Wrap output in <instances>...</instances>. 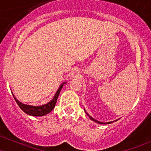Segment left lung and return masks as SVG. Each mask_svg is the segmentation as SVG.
Here are the masks:
<instances>
[{"label":"left lung","mask_w":151,"mask_h":151,"mask_svg":"<svg viewBox=\"0 0 151 151\" xmlns=\"http://www.w3.org/2000/svg\"><path fill=\"white\" fill-rule=\"evenodd\" d=\"M85 112H86V114H87V116H89V118H90V119H91V120H92L93 121H94V122H96V123H97V124H111L112 122H113V121H110V122H106V123H103V122H100V121H97V120H96V119H93L92 117L91 116H90L89 115V114H87V112L86 111H85ZM118 121V119H116V120H115V121Z\"/></svg>","instance_id":"obj_1"}]
</instances>
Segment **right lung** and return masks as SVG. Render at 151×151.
I'll return each mask as SVG.
<instances>
[{"label": "right lung", "instance_id": "right-lung-1", "mask_svg": "<svg viewBox=\"0 0 151 151\" xmlns=\"http://www.w3.org/2000/svg\"><path fill=\"white\" fill-rule=\"evenodd\" d=\"M67 81L65 82L62 83L59 86L58 89L57 90L56 93H55V96L52 98V99L51 101L48 102V103L45 104L40 105V106H32V105H28V104H25L20 102L19 100L17 99L15 97L14 94L13 93V96L14 97L15 101L17 102L18 105L19 106L20 109L25 112V114H28V115L32 116H42L46 115V114H49L50 112H51L53 110V109L55 108V104H56L57 100L60 94V91H61L62 87H63L64 84H66Z\"/></svg>", "mask_w": 151, "mask_h": 151}]
</instances>
